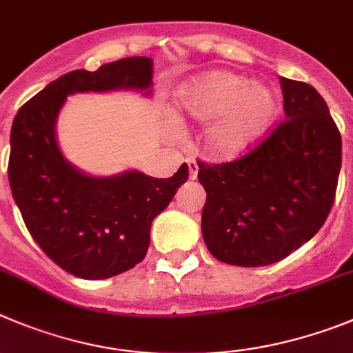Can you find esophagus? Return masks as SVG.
I'll return each mask as SVG.
<instances>
[{"label": "esophagus", "mask_w": 353, "mask_h": 353, "mask_svg": "<svg viewBox=\"0 0 353 353\" xmlns=\"http://www.w3.org/2000/svg\"><path fill=\"white\" fill-rule=\"evenodd\" d=\"M185 163H187V168H189V179L190 180L198 179V170H199L198 163H196V161H194L192 157L185 159Z\"/></svg>", "instance_id": "1"}]
</instances>
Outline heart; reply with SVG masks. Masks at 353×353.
Here are the masks:
<instances>
[{"label":"heart","mask_w":353,"mask_h":353,"mask_svg":"<svg viewBox=\"0 0 353 353\" xmlns=\"http://www.w3.org/2000/svg\"><path fill=\"white\" fill-rule=\"evenodd\" d=\"M183 117L208 125L205 148L216 159H232L266 134L278 112L274 90L231 71H210L179 94Z\"/></svg>","instance_id":"1"}]
</instances>
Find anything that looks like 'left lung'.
<instances>
[{
	"label": "left lung",
	"mask_w": 353,
	"mask_h": 353,
	"mask_svg": "<svg viewBox=\"0 0 353 353\" xmlns=\"http://www.w3.org/2000/svg\"><path fill=\"white\" fill-rule=\"evenodd\" d=\"M285 121L240 159L198 163L206 190L201 231L232 266L278 263L310 241L334 203L341 134L310 83L280 77Z\"/></svg>",
	"instance_id": "obj_1"
}]
</instances>
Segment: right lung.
Returning a JSON list of instances; mask_svg holds the SVG:
<instances>
[{"mask_svg": "<svg viewBox=\"0 0 353 353\" xmlns=\"http://www.w3.org/2000/svg\"><path fill=\"white\" fill-rule=\"evenodd\" d=\"M150 57H125L99 70L70 71L21 106L10 132L8 180L24 224L68 273L103 280L143 261L150 225L189 179L182 164L171 179L137 170L90 176L64 159L56 121L70 94L134 89L150 94Z\"/></svg>", "mask_w": 353, "mask_h": 353, "instance_id": "1", "label": "right lung"}]
</instances>
